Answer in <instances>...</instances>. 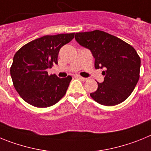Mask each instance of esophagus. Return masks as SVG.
<instances>
[{
  "mask_svg": "<svg viewBox=\"0 0 151 151\" xmlns=\"http://www.w3.org/2000/svg\"><path fill=\"white\" fill-rule=\"evenodd\" d=\"M78 78H79L81 81H83V82H85V81H87L88 78H84V77H82V76H78Z\"/></svg>",
  "mask_w": 151,
  "mask_h": 151,
  "instance_id": "esophagus-1",
  "label": "esophagus"
}]
</instances>
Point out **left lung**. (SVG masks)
<instances>
[{"label": "left lung", "mask_w": 151, "mask_h": 151, "mask_svg": "<svg viewBox=\"0 0 151 151\" xmlns=\"http://www.w3.org/2000/svg\"><path fill=\"white\" fill-rule=\"evenodd\" d=\"M76 40L88 48L94 57L95 69L104 68L102 83L97 82L92 99L104 106L123 102L135 88L140 77L141 58L135 49L116 36L100 30L76 33Z\"/></svg>", "instance_id": "1"}]
</instances>
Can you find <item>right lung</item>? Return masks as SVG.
Segmentation results:
<instances>
[{
  "instance_id": "add662e5",
  "label": "right lung",
  "mask_w": 151,
  "mask_h": 151,
  "mask_svg": "<svg viewBox=\"0 0 151 151\" xmlns=\"http://www.w3.org/2000/svg\"><path fill=\"white\" fill-rule=\"evenodd\" d=\"M74 35L75 33L45 35L27 43L16 53L10 76L13 86L26 103L36 107H48L66 94L72 77L50 76L47 69L57 64L60 50Z\"/></svg>"
}]
</instances>
